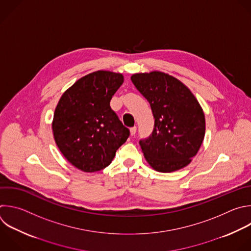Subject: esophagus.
I'll return each mask as SVG.
<instances>
[{
	"mask_svg": "<svg viewBox=\"0 0 251 251\" xmlns=\"http://www.w3.org/2000/svg\"><path fill=\"white\" fill-rule=\"evenodd\" d=\"M136 132H137V128H136V127L130 128V134H131V136H135Z\"/></svg>",
	"mask_w": 251,
	"mask_h": 251,
	"instance_id": "34e87169",
	"label": "esophagus"
}]
</instances>
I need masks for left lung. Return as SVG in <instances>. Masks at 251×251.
Wrapping results in <instances>:
<instances>
[{"instance_id": "left-lung-1", "label": "left lung", "mask_w": 251, "mask_h": 251, "mask_svg": "<svg viewBox=\"0 0 251 251\" xmlns=\"http://www.w3.org/2000/svg\"><path fill=\"white\" fill-rule=\"evenodd\" d=\"M131 80L149 101L154 119L151 134L139 142L147 161L160 173L188 165L205 136V115L193 94L161 72L135 74Z\"/></svg>"}]
</instances>
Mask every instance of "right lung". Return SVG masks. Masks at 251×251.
I'll list each match as a JSON object with an SVG mask.
<instances>
[{"mask_svg":"<svg viewBox=\"0 0 251 251\" xmlns=\"http://www.w3.org/2000/svg\"><path fill=\"white\" fill-rule=\"evenodd\" d=\"M123 80L121 74L94 72L76 80L56 106L55 142L68 161L82 172L105 169L130 135L110 107Z\"/></svg>","mask_w":251,"mask_h":251,"instance_id":"right-lung-1","label":"right lung"}]
</instances>
